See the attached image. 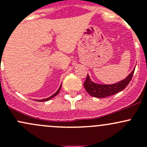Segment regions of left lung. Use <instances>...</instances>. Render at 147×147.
I'll return each mask as SVG.
<instances>
[{"instance_id": "obj_1", "label": "left lung", "mask_w": 147, "mask_h": 147, "mask_svg": "<svg viewBox=\"0 0 147 147\" xmlns=\"http://www.w3.org/2000/svg\"><path fill=\"white\" fill-rule=\"evenodd\" d=\"M134 69L135 68L131 71V73L125 79L112 84H97V83L92 82L90 78V76L87 75V79L84 82V87L88 94L94 97L103 98V97H109V96L117 94L119 92L122 91L124 88H126L132 78Z\"/></svg>"}]
</instances>
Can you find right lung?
Masks as SVG:
<instances>
[{"instance_id": "add662e5", "label": "right lung", "mask_w": 147, "mask_h": 147, "mask_svg": "<svg viewBox=\"0 0 147 147\" xmlns=\"http://www.w3.org/2000/svg\"><path fill=\"white\" fill-rule=\"evenodd\" d=\"M61 86H62V84H61V85L60 86V87H59V89H58V90H57V91L55 93H54V94H53V95H52V96H50V97H47V98H46V99H43V100H37V101H38V102H45V101H48V100H50V99L53 98V97H55L56 95H57V94H58L59 92H60V89H61Z\"/></svg>"}]
</instances>
